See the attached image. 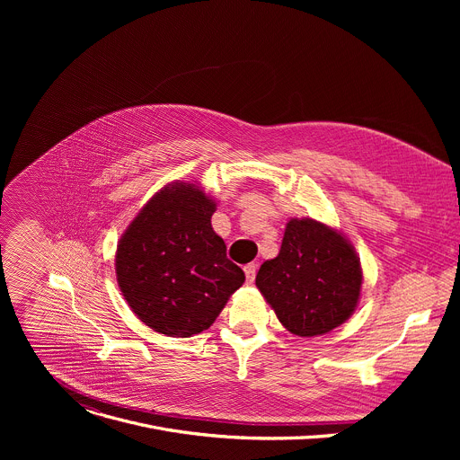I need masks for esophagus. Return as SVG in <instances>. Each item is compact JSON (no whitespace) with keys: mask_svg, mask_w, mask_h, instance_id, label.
Here are the masks:
<instances>
[{"mask_svg":"<svg viewBox=\"0 0 460 460\" xmlns=\"http://www.w3.org/2000/svg\"><path fill=\"white\" fill-rule=\"evenodd\" d=\"M243 271H245L247 282H249V284L254 282V277H256V264H247V266L243 268Z\"/></svg>","mask_w":460,"mask_h":460,"instance_id":"esophagus-1","label":"esophagus"}]
</instances>
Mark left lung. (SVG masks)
I'll list each match as a JSON object with an SVG mask.
<instances>
[{"label": "left lung", "mask_w": 460, "mask_h": 460, "mask_svg": "<svg viewBox=\"0 0 460 460\" xmlns=\"http://www.w3.org/2000/svg\"><path fill=\"white\" fill-rule=\"evenodd\" d=\"M256 288L288 332L323 335L344 323L358 304L360 258L339 231L291 218L279 256L260 266Z\"/></svg>", "instance_id": "8db88e82"}]
</instances>
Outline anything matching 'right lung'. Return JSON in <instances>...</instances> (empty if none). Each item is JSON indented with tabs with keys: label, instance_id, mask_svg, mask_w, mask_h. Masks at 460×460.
I'll list each match as a JSON object with an SVG mask.
<instances>
[{
	"label": "right lung",
	"instance_id": "1",
	"mask_svg": "<svg viewBox=\"0 0 460 460\" xmlns=\"http://www.w3.org/2000/svg\"><path fill=\"white\" fill-rule=\"evenodd\" d=\"M215 200L194 183L165 185L119 238L118 286L133 313L167 337L199 335L243 284L213 231Z\"/></svg>",
	"mask_w": 460,
	"mask_h": 460
}]
</instances>
